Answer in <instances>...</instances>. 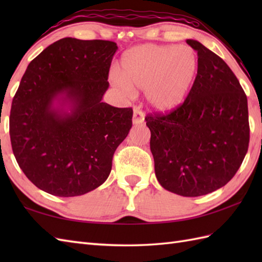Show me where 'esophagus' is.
<instances>
[{"instance_id": "1", "label": "esophagus", "mask_w": 262, "mask_h": 262, "mask_svg": "<svg viewBox=\"0 0 262 262\" xmlns=\"http://www.w3.org/2000/svg\"><path fill=\"white\" fill-rule=\"evenodd\" d=\"M144 114L143 111L140 110L138 108L134 109V114H133V124L134 125H141L144 122Z\"/></svg>"}]
</instances>
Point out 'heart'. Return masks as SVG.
Listing matches in <instances>:
<instances>
[{"instance_id": "b5f03b06", "label": "heart", "mask_w": 262, "mask_h": 262, "mask_svg": "<svg viewBox=\"0 0 262 262\" xmlns=\"http://www.w3.org/2000/svg\"><path fill=\"white\" fill-rule=\"evenodd\" d=\"M197 53L189 46H135L120 60L118 85L127 92L146 91L152 107L168 113L185 101L198 73Z\"/></svg>"}]
</instances>
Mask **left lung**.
<instances>
[{
    "instance_id": "8db88e82",
    "label": "left lung",
    "mask_w": 262,
    "mask_h": 262,
    "mask_svg": "<svg viewBox=\"0 0 262 262\" xmlns=\"http://www.w3.org/2000/svg\"><path fill=\"white\" fill-rule=\"evenodd\" d=\"M198 73L180 107L147 115L155 176L166 190L183 197L213 192L229 182L249 147L246 93L223 59L193 39Z\"/></svg>"
}]
</instances>
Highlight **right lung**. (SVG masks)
<instances>
[{"label": "right lung", "mask_w": 262, "mask_h": 262, "mask_svg": "<svg viewBox=\"0 0 262 262\" xmlns=\"http://www.w3.org/2000/svg\"><path fill=\"white\" fill-rule=\"evenodd\" d=\"M117 43L63 38L32 59L12 100L10 138L21 170L58 197L81 196L110 174L133 109L102 98Z\"/></svg>", "instance_id": "1"}]
</instances>
